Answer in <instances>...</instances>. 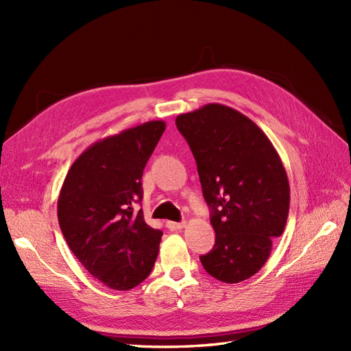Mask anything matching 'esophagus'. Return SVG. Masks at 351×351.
I'll return each instance as SVG.
<instances>
[{
  "mask_svg": "<svg viewBox=\"0 0 351 351\" xmlns=\"http://www.w3.org/2000/svg\"><path fill=\"white\" fill-rule=\"evenodd\" d=\"M167 227H168V230H171V231H178V230H182V228L186 227V222H173V221H168V222H167Z\"/></svg>",
  "mask_w": 351,
  "mask_h": 351,
  "instance_id": "34e87169",
  "label": "esophagus"
}]
</instances>
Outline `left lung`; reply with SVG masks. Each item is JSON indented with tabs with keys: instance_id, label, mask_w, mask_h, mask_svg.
<instances>
[{
	"instance_id": "obj_1",
	"label": "left lung",
	"mask_w": 351,
	"mask_h": 351,
	"mask_svg": "<svg viewBox=\"0 0 351 351\" xmlns=\"http://www.w3.org/2000/svg\"><path fill=\"white\" fill-rule=\"evenodd\" d=\"M176 124L196 159L217 236L200 262L214 278L241 282L268 261L287 224L290 184L281 158L256 124L226 105L206 104Z\"/></svg>"
}]
</instances>
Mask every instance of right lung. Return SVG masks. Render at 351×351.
Returning <instances> with one entry per match:
<instances>
[{"label":"right lung","mask_w":351,"mask_h":351,"mask_svg":"<svg viewBox=\"0 0 351 351\" xmlns=\"http://www.w3.org/2000/svg\"><path fill=\"white\" fill-rule=\"evenodd\" d=\"M165 130L147 121L90 145L73 162L58 196V222L84 268L112 290L125 291L151 274L162 231L145 222L142 176Z\"/></svg>","instance_id":"1"}]
</instances>
